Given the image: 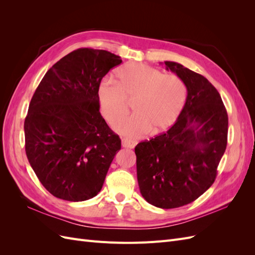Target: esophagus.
<instances>
[{
    "label": "esophagus",
    "mask_w": 255,
    "mask_h": 255,
    "mask_svg": "<svg viewBox=\"0 0 255 255\" xmlns=\"http://www.w3.org/2000/svg\"><path fill=\"white\" fill-rule=\"evenodd\" d=\"M122 145L125 146V148H129V149H133L134 146L136 145V141L129 140V139H128V138H123V139H122Z\"/></svg>",
    "instance_id": "obj_1"
}]
</instances>
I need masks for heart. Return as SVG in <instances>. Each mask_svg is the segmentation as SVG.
Returning a JSON list of instances; mask_svg holds the SVG:
<instances>
[{"label":"heart","mask_w":255,"mask_h":255,"mask_svg":"<svg viewBox=\"0 0 255 255\" xmlns=\"http://www.w3.org/2000/svg\"><path fill=\"white\" fill-rule=\"evenodd\" d=\"M117 76L118 83L104 79L97 92L100 112L110 123L123 117L133 101L134 115L115 123L117 132L129 137L148 130L156 134L179 118L187 100L186 85L179 76L139 63L121 67Z\"/></svg>","instance_id":"b5f03b06"}]
</instances>
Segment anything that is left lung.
Wrapping results in <instances>:
<instances>
[{
    "instance_id": "obj_1",
    "label": "left lung",
    "mask_w": 255,
    "mask_h": 255,
    "mask_svg": "<svg viewBox=\"0 0 255 255\" xmlns=\"http://www.w3.org/2000/svg\"><path fill=\"white\" fill-rule=\"evenodd\" d=\"M167 70L186 85L187 100L174 125L136 145L142 197L160 208L191 203L210 188L227 148L228 114L219 92L203 75L174 61Z\"/></svg>"
}]
</instances>
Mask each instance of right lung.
<instances>
[{"label": "right lung", "instance_id": "obj_1", "mask_svg": "<svg viewBox=\"0 0 255 255\" xmlns=\"http://www.w3.org/2000/svg\"><path fill=\"white\" fill-rule=\"evenodd\" d=\"M120 56L78 49L45 73L24 121L25 152L54 197L79 202L101 190L121 139L100 114L98 87Z\"/></svg>", "mask_w": 255, "mask_h": 255}]
</instances>
